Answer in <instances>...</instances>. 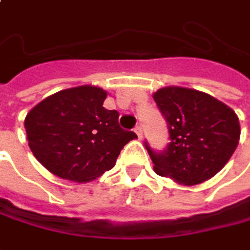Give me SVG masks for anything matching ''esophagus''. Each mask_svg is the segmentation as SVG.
Here are the masks:
<instances>
[{
  "label": "esophagus",
  "mask_w": 250,
  "mask_h": 250,
  "mask_svg": "<svg viewBox=\"0 0 250 250\" xmlns=\"http://www.w3.org/2000/svg\"><path fill=\"white\" fill-rule=\"evenodd\" d=\"M135 132H136L138 138H139V139H142V136H144V131H142V126H141V125H136V126H135Z\"/></svg>",
  "instance_id": "esophagus-1"
}]
</instances>
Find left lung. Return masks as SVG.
Segmentation results:
<instances>
[{
  "label": "left lung",
  "mask_w": 250,
  "mask_h": 250,
  "mask_svg": "<svg viewBox=\"0 0 250 250\" xmlns=\"http://www.w3.org/2000/svg\"><path fill=\"white\" fill-rule=\"evenodd\" d=\"M153 100L167 122L170 144L155 152L146 144L153 168L181 186L214 177L233 155L241 126L235 111L209 94L184 87H165Z\"/></svg>",
  "instance_id": "8db88e82"
}]
</instances>
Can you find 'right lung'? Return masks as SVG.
Returning <instances> with one entry per match:
<instances>
[{
    "mask_svg": "<svg viewBox=\"0 0 250 250\" xmlns=\"http://www.w3.org/2000/svg\"><path fill=\"white\" fill-rule=\"evenodd\" d=\"M106 91L80 85L49 95L25 118L33 156L60 179L87 183L115 166L121 150L138 138L124 131L119 114L103 106Z\"/></svg>",
    "mask_w": 250,
    "mask_h": 250,
    "instance_id": "add662e5",
    "label": "right lung"
}]
</instances>
